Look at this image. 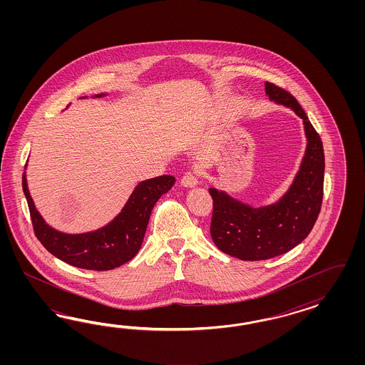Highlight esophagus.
<instances>
[{
    "label": "esophagus",
    "instance_id": "esophagus-1",
    "mask_svg": "<svg viewBox=\"0 0 365 365\" xmlns=\"http://www.w3.org/2000/svg\"><path fill=\"white\" fill-rule=\"evenodd\" d=\"M180 185L183 187H194L198 185V178L195 177V174L188 171L183 177L180 178Z\"/></svg>",
    "mask_w": 365,
    "mask_h": 365
}]
</instances>
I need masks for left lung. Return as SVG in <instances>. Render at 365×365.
Here are the masks:
<instances>
[{
    "instance_id": "1",
    "label": "left lung",
    "mask_w": 365,
    "mask_h": 365,
    "mask_svg": "<svg viewBox=\"0 0 365 365\" xmlns=\"http://www.w3.org/2000/svg\"><path fill=\"white\" fill-rule=\"evenodd\" d=\"M265 91L269 99L294 110L304 120L308 144L292 186L276 203L252 207L225 191L209 188L211 238L221 252L243 261L269 259L302 242L319 218L324 194L325 160L320 135L296 98L269 81Z\"/></svg>"
}]
</instances>
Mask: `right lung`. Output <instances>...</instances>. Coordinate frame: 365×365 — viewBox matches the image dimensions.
<instances>
[{
	"label": "right lung",
	"instance_id": "1",
	"mask_svg": "<svg viewBox=\"0 0 365 365\" xmlns=\"http://www.w3.org/2000/svg\"><path fill=\"white\" fill-rule=\"evenodd\" d=\"M106 93L95 95L103 98ZM171 175L151 178L140 182L122 211L106 226L95 232L66 234L51 227L34 206V199L22 175V190L28 202L34 230L45 249L69 265L87 270H110L133 259L143 242L155 203L174 186Z\"/></svg>",
	"mask_w": 365,
	"mask_h": 365
}]
</instances>
